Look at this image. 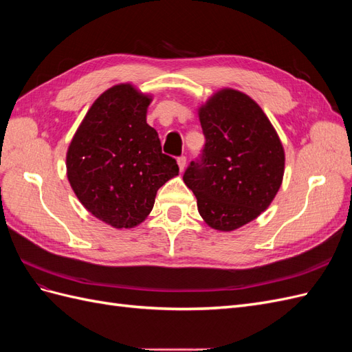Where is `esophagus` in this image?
<instances>
[{"label": "esophagus", "mask_w": 352, "mask_h": 352, "mask_svg": "<svg viewBox=\"0 0 352 352\" xmlns=\"http://www.w3.org/2000/svg\"><path fill=\"white\" fill-rule=\"evenodd\" d=\"M177 164H179L180 172H184V170H185V166H186V157H185V155L179 157V158H177Z\"/></svg>", "instance_id": "esophagus-1"}]
</instances>
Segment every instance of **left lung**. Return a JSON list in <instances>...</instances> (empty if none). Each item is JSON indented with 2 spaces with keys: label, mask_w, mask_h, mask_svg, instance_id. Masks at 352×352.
<instances>
[{
  "label": "left lung",
  "mask_w": 352,
  "mask_h": 352,
  "mask_svg": "<svg viewBox=\"0 0 352 352\" xmlns=\"http://www.w3.org/2000/svg\"><path fill=\"white\" fill-rule=\"evenodd\" d=\"M201 160L184 175L201 217L230 232L257 219L282 185L285 151L269 117L247 94L225 88L202 104Z\"/></svg>",
  "instance_id": "left-lung-1"
}]
</instances>
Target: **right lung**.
Listing matches in <instances>:
<instances>
[{"mask_svg":"<svg viewBox=\"0 0 352 352\" xmlns=\"http://www.w3.org/2000/svg\"><path fill=\"white\" fill-rule=\"evenodd\" d=\"M151 95L119 83L94 101L66 155L73 192L94 217L131 229L150 214L157 190L179 175L146 123Z\"/></svg>","mask_w":352,"mask_h":352,"instance_id":"right-lung-1","label":"right lung"}]
</instances>
